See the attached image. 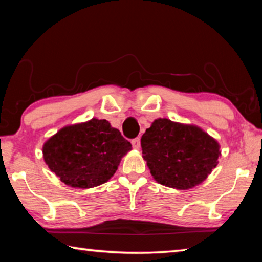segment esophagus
Instances as JSON below:
<instances>
[{"label":"esophagus","instance_id":"1","mask_svg":"<svg viewBox=\"0 0 262 262\" xmlns=\"http://www.w3.org/2000/svg\"><path fill=\"white\" fill-rule=\"evenodd\" d=\"M132 145H133V148L134 149H140V147H141V140L139 139V137H136V139H134L132 141Z\"/></svg>","mask_w":262,"mask_h":262}]
</instances>
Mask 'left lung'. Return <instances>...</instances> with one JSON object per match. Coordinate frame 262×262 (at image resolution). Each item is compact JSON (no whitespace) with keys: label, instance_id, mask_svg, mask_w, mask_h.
I'll return each mask as SVG.
<instances>
[{"label":"left lung","instance_id":"1","mask_svg":"<svg viewBox=\"0 0 262 262\" xmlns=\"http://www.w3.org/2000/svg\"><path fill=\"white\" fill-rule=\"evenodd\" d=\"M142 154L158 184L176 189L200 185L219 164L220 144L200 127L156 119L141 139Z\"/></svg>","mask_w":262,"mask_h":262}]
</instances>
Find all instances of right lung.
Here are the masks:
<instances>
[{
	"mask_svg": "<svg viewBox=\"0 0 262 262\" xmlns=\"http://www.w3.org/2000/svg\"><path fill=\"white\" fill-rule=\"evenodd\" d=\"M130 142L105 119L69 125L51 136L42 147L43 161L62 183L74 188H92L108 181Z\"/></svg>",
	"mask_w": 262,
	"mask_h": 262,
	"instance_id": "right-lung-1",
	"label": "right lung"
}]
</instances>
